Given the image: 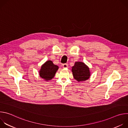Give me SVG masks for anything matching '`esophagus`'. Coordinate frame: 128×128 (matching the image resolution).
<instances>
[{"label": "esophagus", "instance_id": "obj_1", "mask_svg": "<svg viewBox=\"0 0 128 128\" xmlns=\"http://www.w3.org/2000/svg\"><path fill=\"white\" fill-rule=\"evenodd\" d=\"M63 68H66L68 67V65L67 64H63Z\"/></svg>", "mask_w": 128, "mask_h": 128}]
</instances>
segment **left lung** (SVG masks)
<instances>
[{
  "mask_svg": "<svg viewBox=\"0 0 128 128\" xmlns=\"http://www.w3.org/2000/svg\"><path fill=\"white\" fill-rule=\"evenodd\" d=\"M71 68L73 76L78 82L86 81L90 78V68L84 63L76 62Z\"/></svg>",
  "mask_w": 128,
  "mask_h": 128,
  "instance_id": "8db88e82",
  "label": "left lung"
}]
</instances>
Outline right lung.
Masks as SVG:
<instances>
[{"label":"right lung","instance_id":"1","mask_svg":"<svg viewBox=\"0 0 128 128\" xmlns=\"http://www.w3.org/2000/svg\"><path fill=\"white\" fill-rule=\"evenodd\" d=\"M58 69L57 65H54L51 60H48L42 65L39 71V75L41 78L48 82L54 78Z\"/></svg>","mask_w":128,"mask_h":128}]
</instances>
